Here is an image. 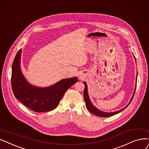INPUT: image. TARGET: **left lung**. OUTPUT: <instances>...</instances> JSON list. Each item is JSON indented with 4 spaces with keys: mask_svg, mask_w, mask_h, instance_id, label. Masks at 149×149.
<instances>
[{
    "mask_svg": "<svg viewBox=\"0 0 149 149\" xmlns=\"http://www.w3.org/2000/svg\"><path fill=\"white\" fill-rule=\"evenodd\" d=\"M135 59V58H134ZM138 76V74H137ZM137 78V77H136ZM84 84L85 85V88H84V100L85 102H86V107L87 108V109L89 111H90L91 113H93V114L98 116H101V117H110L111 116L115 115L117 113L121 112V111H123L124 109H125L126 107H127L129 106V105L130 104V102H132V100H133V97L134 96V92H135L136 88L134 90V92H133V94L132 96V97L131 99V100L130 101V102L128 104L126 107H125L124 109L120 110L119 111H114V112H111V113H107V112H104L102 111H101L100 110L97 109V108H96L95 106L92 104L90 100V98L88 95V90H87V85L86 84V82H84Z\"/></svg>",
    "mask_w": 149,
    "mask_h": 149,
    "instance_id": "left-lung-1",
    "label": "left lung"
}]
</instances>
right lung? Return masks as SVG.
<instances>
[{"instance_id": "add662e5", "label": "right lung", "mask_w": 149, "mask_h": 149, "mask_svg": "<svg viewBox=\"0 0 149 149\" xmlns=\"http://www.w3.org/2000/svg\"><path fill=\"white\" fill-rule=\"evenodd\" d=\"M22 49L17 53L12 65L11 87L16 99L36 112H45L58 107L65 91L77 82V77L62 79L48 87L40 88L28 82L20 70Z\"/></svg>"}]
</instances>
